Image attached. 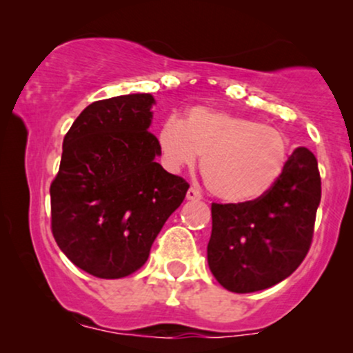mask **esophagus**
Instances as JSON below:
<instances>
[{
    "label": "esophagus",
    "instance_id": "esophagus-1",
    "mask_svg": "<svg viewBox=\"0 0 353 353\" xmlns=\"http://www.w3.org/2000/svg\"><path fill=\"white\" fill-rule=\"evenodd\" d=\"M185 197H188L189 201H197L201 199V190L199 188H196V185H190L188 194H185Z\"/></svg>",
    "mask_w": 353,
    "mask_h": 353
}]
</instances>
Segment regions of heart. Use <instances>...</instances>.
<instances>
[{
  "label": "heart",
  "instance_id": "heart-1",
  "mask_svg": "<svg viewBox=\"0 0 353 353\" xmlns=\"http://www.w3.org/2000/svg\"><path fill=\"white\" fill-rule=\"evenodd\" d=\"M164 168L179 172L202 157L205 185L219 199L242 204L274 188L289 161V139L279 129L249 117L190 108L184 123L171 116L157 131Z\"/></svg>",
  "mask_w": 353,
  "mask_h": 353
}]
</instances>
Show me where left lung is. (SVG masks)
<instances>
[{"instance_id":"1","label":"left lung","mask_w":353,"mask_h":353,"mask_svg":"<svg viewBox=\"0 0 353 353\" xmlns=\"http://www.w3.org/2000/svg\"><path fill=\"white\" fill-rule=\"evenodd\" d=\"M320 194L317 159L297 148L262 197L214 202L208 262L217 282L230 292L249 294L289 277L310 249Z\"/></svg>"}]
</instances>
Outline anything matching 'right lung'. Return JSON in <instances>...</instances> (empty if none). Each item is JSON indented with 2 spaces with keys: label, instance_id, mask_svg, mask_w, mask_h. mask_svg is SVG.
<instances>
[{
  "label": "right lung",
  "instance_id": "right-lung-1",
  "mask_svg": "<svg viewBox=\"0 0 353 353\" xmlns=\"http://www.w3.org/2000/svg\"><path fill=\"white\" fill-rule=\"evenodd\" d=\"M152 104L151 94L96 101L64 136L50 189L51 230L72 264L94 277L121 279L141 269L189 189L156 163Z\"/></svg>",
  "mask_w": 353,
  "mask_h": 353
}]
</instances>
